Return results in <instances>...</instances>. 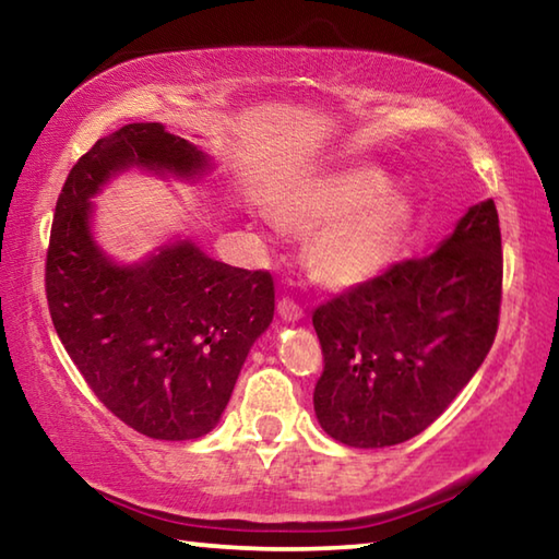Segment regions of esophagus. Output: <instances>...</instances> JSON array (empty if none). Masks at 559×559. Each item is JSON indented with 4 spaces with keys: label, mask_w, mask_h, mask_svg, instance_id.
Wrapping results in <instances>:
<instances>
[{
    "label": "esophagus",
    "mask_w": 559,
    "mask_h": 559,
    "mask_svg": "<svg viewBox=\"0 0 559 559\" xmlns=\"http://www.w3.org/2000/svg\"><path fill=\"white\" fill-rule=\"evenodd\" d=\"M278 316H281L283 323H298V320L302 318V308L296 306V302H293V300L283 298L278 302Z\"/></svg>",
    "instance_id": "1"
}]
</instances>
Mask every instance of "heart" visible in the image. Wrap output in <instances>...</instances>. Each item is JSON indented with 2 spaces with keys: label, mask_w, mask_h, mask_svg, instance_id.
Here are the masks:
<instances>
[{
  "label": "heart",
  "mask_w": 559,
  "mask_h": 559,
  "mask_svg": "<svg viewBox=\"0 0 559 559\" xmlns=\"http://www.w3.org/2000/svg\"><path fill=\"white\" fill-rule=\"evenodd\" d=\"M271 219L308 239L310 278L328 290L365 286L400 259L416 210L377 165H340L296 179L271 200Z\"/></svg>",
  "instance_id": "b5f03b06"
}]
</instances>
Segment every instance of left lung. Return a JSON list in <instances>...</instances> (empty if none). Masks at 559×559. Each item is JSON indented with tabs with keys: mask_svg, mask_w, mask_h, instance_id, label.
<instances>
[{
	"mask_svg": "<svg viewBox=\"0 0 559 559\" xmlns=\"http://www.w3.org/2000/svg\"><path fill=\"white\" fill-rule=\"evenodd\" d=\"M503 251L493 200L468 206L427 259L320 306L313 328L325 370L318 424L353 449H384L421 433L484 365L493 345Z\"/></svg>",
	"mask_w": 559,
	"mask_h": 559,
	"instance_id": "obj_1",
	"label": "left lung"
}]
</instances>
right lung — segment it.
<instances>
[{
	"label": "right lung",
	"mask_w": 559,
	"mask_h": 559,
	"mask_svg": "<svg viewBox=\"0 0 559 559\" xmlns=\"http://www.w3.org/2000/svg\"><path fill=\"white\" fill-rule=\"evenodd\" d=\"M130 169L200 182L214 163L163 122H130L100 138L56 202L46 257L51 320L120 421L159 441L200 439L219 424L249 349L271 325L273 281L214 261L189 236L132 263L108 257L93 200Z\"/></svg>",
	"instance_id": "add662e5"
}]
</instances>
